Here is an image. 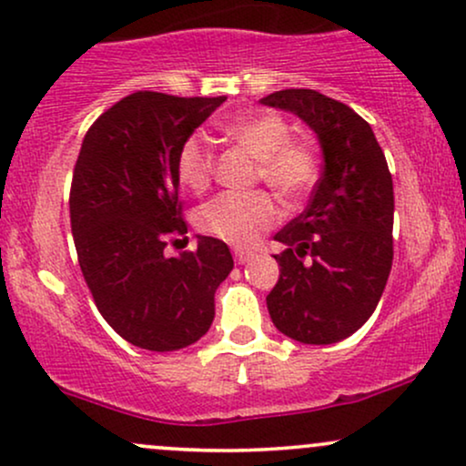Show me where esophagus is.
<instances>
[{
  "label": "esophagus",
  "instance_id": "obj_1",
  "mask_svg": "<svg viewBox=\"0 0 466 466\" xmlns=\"http://www.w3.org/2000/svg\"><path fill=\"white\" fill-rule=\"evenodd\" d=\"M234 258H237L238 265H245V262H249L251 258H254V254H251V251H245V249H237L234 251Z\"/></svg>",
  "mask_w": 466,
  "mask_h": 466
}]
</instances>
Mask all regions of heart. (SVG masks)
Masks as SVG:
<instances>
[{"instance_id":"1","label":"heart","mask_w":466,"mask_h":466,"mask_svg":"<svg viewBox=\"0 0 466 466\" xmlns=\"http://www.w3.org/2000/svg\"><path fill=\"white\" fill-rule=\"evenodd\" d=\"M226 134L258 160V177L282 199H297L315 184L317 156L310 145L290 138V127L276 112L228 123ZM215 156L201 134L179 145L176 173L184 188L199 193L210 184ZM279 218V208L265 190L221 193L198 210V228L237 248H251Z\"/></svg>"}]
</instances>
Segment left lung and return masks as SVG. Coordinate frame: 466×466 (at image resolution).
Listing matches in <instances>:
<instances>
[{
	"mask_svg": "<svg viewBox=\"0 0 466 466\" xmlns=\"http://www.w3.org/2000/svg\"><path fill=\"white\" fill-rule=\"evenodd\" d=\"M260 104L293 112L317 134L323 171L306 210L276 240L279 279L267 295L271 321L306 345L339 343L373 315L393 265V177L367 121L310 88Z\"/></svg>",
	"mask_w": 466,
	"mask_h": 466,
	"instance_id": "8db88e82",
	"label": "left lung"
}]
</instances>
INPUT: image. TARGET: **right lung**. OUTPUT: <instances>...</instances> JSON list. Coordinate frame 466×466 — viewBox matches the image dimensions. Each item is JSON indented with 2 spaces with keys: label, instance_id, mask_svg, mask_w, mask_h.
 Listing matches in <instances>:
<instances>
[{
  "label": "right lung",
  "instance_id": "1",
  "mask_svg": "<svg viewBox=\"0 0 466 466\" xmlns=\"http://www.w3.org/2000/svg\"><path fill=\"white\" fill-rule=\"evenodd\" d=\"M228 97L138 91L93 123L71 182V232L97 310L121 339L149 351L188 347L210 329L215 293L232 271L228 245L165 256L187 234L176 158Z\"/></svg>",
  "mask_w": 466,
  "mask_h": 466
}]
</instances>
